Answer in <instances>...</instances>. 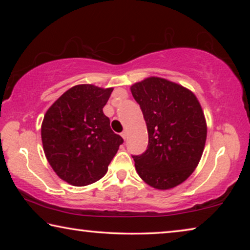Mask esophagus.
Instances as JSON below:
<instances>
[{
	"label": "esophagus",
	"mask_w": 250,
	"mask_h": 250,
	"mask_svg": "<svg viewBox=\"0 0 250 250\" xmlns=\"http://www.w3.org/2000/svg\"><path fill=\"white\" fill-rule=\"evenodd\" d=\"M121 137L124 138L125 140V139L128 138V131H126V130H124V131H122V132H121Z\"/></svg>",
	"instance_id": "34e87169"
}]
</instances>
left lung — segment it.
I'll return each mask as SVG.
<instances>
[{
	"mask_svg": "<svg viewBox=\"0 0 250 250\" xmlns=\"http://www.w3.org/2000/svg\"><path fill=\"white\" fill-rule=\"evenodd\" d=\"M145 118L149 143L132 155L141 179L159 189L181 184L195 170L204 150L206 122L195 95L180 84L150 77L131 87Z\"/></svg>",
	"mask_w": 250,
	"mask_h": 250,
	"instance_id": "1",
	"label": "left lung"
}]
</instances>
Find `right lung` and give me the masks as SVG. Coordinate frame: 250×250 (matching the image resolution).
Here are the masks:
<instances>
[{"instance_id":"right-lung-1","label":"right lung","mask_w":250,"mask_h":250,"mask_svg":"<svg viewBox=\"0 0 250 250\" xmlns=\"http://www.w3.org/2000/svg\"><path fill=\"white\" fill-rule=\"evenodd\" d=\"M112 90L78 84L59 97L46 112L42 125L45 155L67 183L86 186L100 180L124 143L103 111Z\"/></svg>"}]
</instances>
